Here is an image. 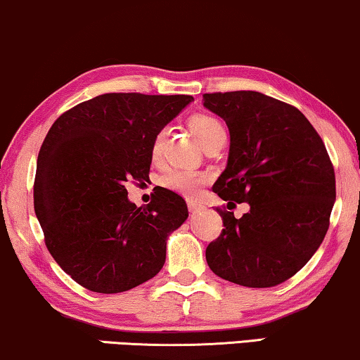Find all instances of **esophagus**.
<instances>
[{"instance_id":"34e87169","label":"esophagus","mask_w":360,"mask_h":360,"mask_svg":"<svg viewBox=\"0 0 360 360\" xmlns=\"http://www.w3.org/2000/svg\"><path fill=\"white\" fill-rule=\"evenodd\" d=\"M187 207H189V212H191V214H197V212L204 210V205L199 204V202H194V200H189V202H187Z\"/></svg>"}]
</instances>
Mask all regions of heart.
Instances as JSON below:
<instances>
[{"label":"heart","instance_id":"b5f03b06","mask_svg":"<svg viewBox=\"0 0 360 360\" xmlns=\"http://www.w3.org/2000/svg\"><path fill=\"white\" fill-rule=\"evenodd\" d=\"M189 127L192 130V134L199 139L200 145L204 146V148L207 145H210L212 141L225 136V129L220 120L209 114L192 115V117H189ZM165 139H166V130L161 129L156 131L153 140H151L150 155L153 161H160L161 156H163ZM205 182H207L205 173L191 169V168H171L161 176V186L187 197H194L199 194L202 186H204Z\"/></svg>","mask_w":360,"mask_h":360}]
</instances>
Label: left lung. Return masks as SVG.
<instances>
[{
    "instance_id": "8db88e82",
    "label": "left lung",
    "mask_w": 360,
    "mask_h": 360,
    "mask_svg": "<svg viewBox=\"0 0 360 360\" xmlns=\"http://www.w3.org/2000/svg\"><path fill=\"white\" fill-rule=\"evenodd\" d=\"M204 105L230 130L214 192L229 209L250 204L241 219L217 209L224 230L207 246V264L238 285H279L310 261L330 226L336 178L326 146L300 110L271 96L212 93Z\"/></svg>"
}]
</instances>
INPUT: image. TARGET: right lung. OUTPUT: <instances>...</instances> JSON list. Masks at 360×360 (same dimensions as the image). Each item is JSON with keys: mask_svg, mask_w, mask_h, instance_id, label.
Instances as JSON below:
<instances>
[{"mask_svg": "<svg viewBox=\"0 0 360 360\" xmlns=\"http://www.w3.org/2000/svg\"><path fill=\"white\" fill-rule=\"evenodd\" d=\"M192 99L108 93L50 127L37 158L34 210L50 255L88 290H130L163 267L168 235L189 215L186 200L161 187L136 207L125 184L148 178L151 140Z\"/></svg>", "mask_w": 360, "mask_h": 360, "instance_id": "right-lung-1", "label": "right lung"}]
</instances>
